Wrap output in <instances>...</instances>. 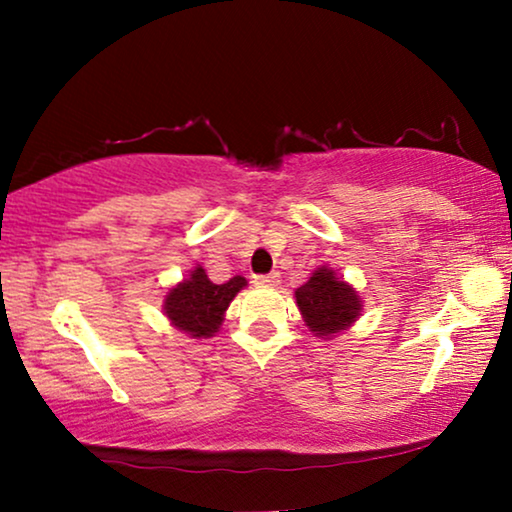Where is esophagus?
<instances>
[{
	"label": "esophagus",
	"mask_w": 512,
	"mask_h": 512,
	"mask_svg": "<svg viewBox=\"0 0 512 512\" xmlns=\"http://www.w3.org/2000/svg\"><path fill=\"white\" fill-rule=\"evenodd\" d=\"M254 284L258 286H277L279 272H268V275H254Z\"/></svg>",
	"instance_id": "obj_1"
}]
</instances>
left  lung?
Wrapping results in <instances>:
<instances>
[{
  "mask_svg": "<svg viewBox=\"0 0 512 512\" xmlns=\"http://www.w3.org/2000/svg\"><path fill=\"white\" fill-rule=\"evenodd\" d=\"M296 303L319 338L345 331L361 312V300L352 286L335 277L333 270L321 268L296 291Z\"/></svg>",
  "mask_w": 512,
  "mask_h": 512,
  "instance_id": "1",
  "label": "left lung"
}]
</instances>
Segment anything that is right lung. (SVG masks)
I'll use <instances>...</instances> for the list:
<instances>
[{
  "label": "right lung",
  "mask_w": 512,
  "mask_h": 512,
  "mask_svg": "<svg viewBox=\"0 0 512 512\" xmlns=\"http://www.w3.org/2000/svg\"><path fill=\"white\" fill-rule=\"evenodd\" d=\"M242 286H247V279L240 275L223 284H214L209 282L205 270L195 268L191 277L167 293L165 314L174 326L193 338H209L219 331L223 312Z\"/></svg>",
  "instance_id": "add662e5"
}]
</instances>
